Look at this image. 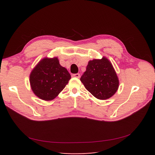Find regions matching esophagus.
Wrapping results in <instances>:
<instances>
[{"label": "esophagus", "mask_w": 155, "mask_h": 155, "mask_svg": "<svg viewBox=\"0 0 155 155\" xmlns=\"http://www.w3.org/2000/svg\"><path fill=\"white\" fill-rule=\"evenodd\" d=\"M72 77H76V78H80V74L79 73H77V74H73L72 75Z\"/></svg>", "instance_id": "esophagus-1"}]
</instances>
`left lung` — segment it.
<instances>
[{
    "instance_id": "left-lung-1",
    "label": "left lung",
    "mask_w": 155,
    "mask_h": 155,
    "mask_svg": "<svg viewBox=\"0 0 155 155\" xmlns=\"http://www.w3.org/2000/svg\"><path fill=\"white\" fill-rule=\"evenodd\" d=\"M81 81L88 91L100 100H106L118 90L119 82L111 62L107 58L90 61Z\"/></svg>"
}]
</instances>
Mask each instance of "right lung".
I'll list each match as a JSON object with an SVG mask.
<instances>
[{"mask_svg":"<svg viewBox=\"0 0 155 155\" xmlns=\"http://www.w3.org/2000/svg\"><path fill=\"white\" fill-rule=\"evenodd\" d=\"M71 74L59 64L57 58H45L38 62L30 74L33 93L45 101L58 96L71 79Z\"/></svg>","mask_w":155,"mask_h":155,"instance_id":"add662e5","label":"right lung"}]
</instances>
